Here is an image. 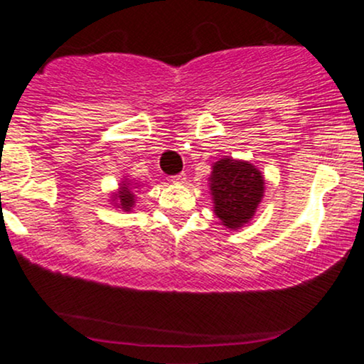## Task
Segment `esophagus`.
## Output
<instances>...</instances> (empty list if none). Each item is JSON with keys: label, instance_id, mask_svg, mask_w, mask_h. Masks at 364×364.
<instances>
[{"label": "esophagus", "instance_id": "esophagus-1", "mask_svg": "<svg viewBox=\"0 0 364 364\" xmlns=\"http://www.w3.org/2000/svg\"><path fill=\"white\" fill-rule=\"evenodd\" d=\"M186 181H187L186 173H178V175H173V177H172L173 183H186Z\"/></svg>", "mask_w": 364, "mask_h": 364}]
</instances>
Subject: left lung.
<instances>
[{"instance_id":"8db88e82","label":"left lung","mask_w":364,"mask_h":364,"mask_svg":"<svg viewBox=\"0 0 364 364\" xmlns=\"http://www.w3.org/2000/svg\"><path fill=\"white\" fill-rule=\"evenodd\" d=\"M215 215L226 228L238 230L254 218L264 196V177L249 161L226 156L209 177Z\"/></svg>"}]
</instances>
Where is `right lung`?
<instances>
[{
	"label": "right lung",
	"instance_id": "obj_1",
	"mask_svg": "<svg viewBox=\"0 0 364 364\" xmlns=\"http://www.w3.org/2000/svg\"><path fill=\"white\" fill-rule=\"evenodd\" d=\"M112 203L117 208H121L122 211H126V213L131 211L132 206H134V203H136V196H134V192H132V183L129 181H124L121 183V187H119V191L114 192Z\"/></svg>",
	"mask_w": 364,
	"mask_h": 364
}]
</instances>
